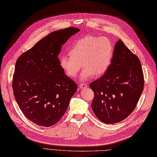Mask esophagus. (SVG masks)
<instances>
[{
    "label": "esophagus",
    "mask_w": 157,
    "mask_h": 157,
    "mask_svg": "<svg viewBox=\"0 0 157 157\" xmlns=\"http://www.w3.org/2000/svg\"><path fill=\"white\" fill-rule=\"evenodd\" d=\"M86 87H87V85H86V83H81L79 85V88L81 89H85Z\"/></svg>",
    "instance_id": "obj_1"
}]
</instances>
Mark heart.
Returning <instances> with one entry per match:
<instances>
[{
    "instance_id": "obj_1",
    "label": "heart",
    "mask_w": 157,
    "mask_h": 157,
    "mask_svg": "<svg viewBox=\"0 0 157 157\" xmlns=\"http://www.w3.org/2000/svg\"><path fill=\"white\" fill-rule=\"evenodd\" d=\"M69 54L61 56V67L68 77L74 78L82 63L84 68L80 78L85 81L94 75L100 77L106 73L112 62L114 46L107 37L86 36L75 42Z\"/></svg>"
}]
</instances>
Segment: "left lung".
<instances>
[{"instance_id":"1","label":"left lung","mask_w":157,"mask_h":157,"mask_svg":"<svg viewBox=\"0 0 157 157\" xmlns=\"http://www.w3.org/2000/svg\"><path fill=\"white\" fill-rule=\"evenodd\" d=\"M144 85L140 60L119 39L108 71L90 84L94 93L92 111L103 123L120 122L134 111Z\"/></svg>"}]
</instances>
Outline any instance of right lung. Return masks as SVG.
I'll use <instances>...</instances> for the list:
<instances>
[{
    "mask_svg": "<svg viewBox=\"0 0 157 157\" xmlns=\"http://www.w3.org/2000/svg\"><path fill=\"white\" fill-rule=\"evenodd\" d=\"M79 31L69 27L52 32L16 61L14 97L25 117L38 125L50 127L58 122L78 89L61 67L58 55L62 46Z\"/></svg>",
    "mask_w": 157,
    "mask_h": 157,
    "instance_id": "right-lung-1",
    "label": "right lung"
}]
</instances>
